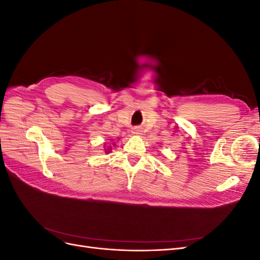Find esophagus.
I'll use <instances>...</instances> for the list:
<instances>
[{
    "label": "esophagus",
    "instance_id": "esophagus-1",
    "mask_svg": "<svg viewBox=\"0 0 260 260\" xmlns=\"http://www.w3.org/2000/svg\"><path fill=\"white\" fill-rule=\"evenodd\" d=\"M132 133H133V135H140V130H138V129L136 128V129L132 130Z\"/></svg>",
    "mask_w": 260,
    "mask_h": 260
}]
</instances>
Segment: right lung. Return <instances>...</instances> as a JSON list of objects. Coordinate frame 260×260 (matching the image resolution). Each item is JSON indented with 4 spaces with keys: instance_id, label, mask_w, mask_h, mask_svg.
I'll use <instances>...</instances> for the list:
<instances>
[{
    "instance_id": "right-lung-1",
    "label": "right lung",
    "mask_w": 260,
    "mask_h": 260,
    "mask_svg": "<svg viewBox=\"0 0 260 260\" xmlns=\"http://www.w3.org/2000/svg\"><path fill=\"white\" fill-rule=\"evenodd\" d=\"M113 145H115V144H113ZM112 147H113V146H105V145H104V152H105L106 154L112 153Z\"/></svg>"
}]
</instances>
